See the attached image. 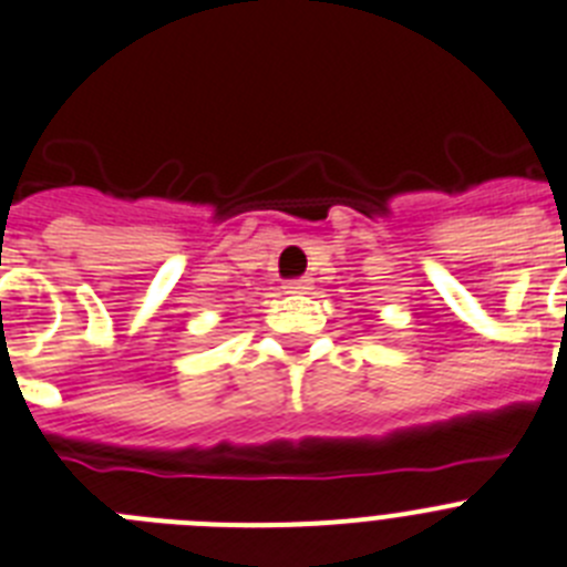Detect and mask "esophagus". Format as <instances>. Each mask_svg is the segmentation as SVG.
<instances>
[{"mask_svg":"<svg viewBox=\"0 0 567 567\" xmlns=\"http://www.w3.org/2000/svg\"><path fill=\"white\" fill-rule=\"evenodd\" d=\"M287 292H292V295H300V292H307V289H312V280L309 278H292V280H287Z\"/></svg>","mask_w":567,"mask_h":567,"instance_id":"esophagus-1","label":"esophagus"}]
</instances>
